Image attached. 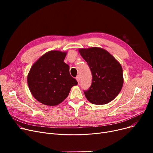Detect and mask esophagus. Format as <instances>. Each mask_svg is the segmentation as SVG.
Here are the masks:
<instances>
[{
	"instance_id": "34e87169",
	"label": "esophagus",
	"mask_w": 153,
	"mask_h": 153,
	"mask_svg": "<svg viewBox=\"0 0 153 153\" xmlns=\"http://www.w3.org/2000/svg\"><path fill=\"white\" fill-rule=\"evenodd\" d=\"M76 80H77V82L79 83V81H80V77H79V76H77L76 77Z\"/></svg>"
}]
</instances>
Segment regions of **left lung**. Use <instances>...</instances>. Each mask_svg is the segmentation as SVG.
Masks as SVG:
<instances>
[{"mask_svg":"<svg viewBox=\"0 0 153 153\" xmlns=\"http://www.w3.org/2000/svg\"><path fill=\"white\" fill-rule=\"evenodd\" d=\"M79 52L89 65L92 75V84L84 91L87 99L95 105L113 100L123 84L121 64L109 52L99 47L80 48Z\"/></svg>","mask_w":153,"mask_h":153,"instance_id":"1","label":"left lung"}]
</instances>
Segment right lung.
<instances>
[{
    "instance_id": "right-lung-1",
    "label": "right lung",
    "mask_w": 153,
    "mask_h": 153,
    "mask_svg": "<svg viewBox=\"0 0 153 153\" xmlns=\"http://www.w3.org/2000/svg\"><path fill=\"white\" fill-rule=\"evenodd\" d=\"M67 52L58 50L42 55L31 66L27 76L29 89L34 98L44 105L56 106L65 100L76 80L64 62Z\"/></svg>"
}]
</instances>
